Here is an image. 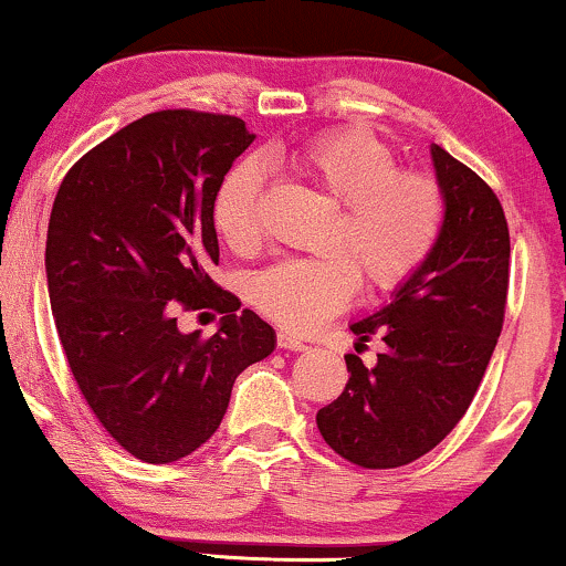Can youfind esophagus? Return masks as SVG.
I'll use <instances>...</instances> for the list:
<instances>
[{
  "label": "esophagus",
  "instance_id": "obj_1",
  "mask_svg": "<svg viewBox=\"0 0 566 566\" xmlns=\"http://www.w3.org/2000/svg\"><path fill=\"white\" fill-rule=\"evenodd\" d=\"M276 346L284 348V350H305V348H308L301 340V337H295L292 333H287V329H279V333H276Z\"/></svg>",
  "mask_w": 566,
  "mask_h": 566
}]
</instances>
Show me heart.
<instances>
[{
    "label": "heart",
    "mask_w": 566,
    "mask_h": 566,
    "mask_svg": "<svg viewBox=\"0 0 566 566\" xmlns=\"http://www.w3.org/2000/svg\"><path fill=\"white\" fill-rule=\"evenodd\" d=\"M287 161L343 205L329 244L347 255L290 258L269 265L252 276L250 301L292 333H308L354 301L359 274L369 290L405 284L437 247L444 197L428 175L399 170L394 148L367 129L316 135ZM261 188L255 161H239L218 188L212 220L231 250L244 252L258 242Z\"/></svg>",
    "instance_id": "heart-1"
}]
</instances>
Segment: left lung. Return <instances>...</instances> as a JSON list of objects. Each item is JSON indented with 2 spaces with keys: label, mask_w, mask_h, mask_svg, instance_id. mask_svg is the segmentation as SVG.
Segmentation results:
<instances>
[{
  "label": "left lung",
  "mask_w": 566,
  "mask_h": 566,
  "mask_svg": "<svg viewBox=\"0 0 566 566\" xmlns=\"http://www.w3.org/2000/svg\"><path fill=\"white\" fill-rule=\"evenodd\" d=\"M444 223L426 263L391 301L350 322L356 346L386 343L378 365L346 356L348 382L316 426L361 469H399L431 452L473 401L497 346L509 295L511 239L503 207L471 167L431 146Z\"/></svg>",
  "instance_id": "8db88e82"
}]
</instances>
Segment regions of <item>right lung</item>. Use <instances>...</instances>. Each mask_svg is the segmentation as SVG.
Wrapping results in <instances>:
<instances>
[{"label": "right lung", "mask_w": 566, "mask_h": 566, "mask_svg": "<svg viewBox=\"0 0 566 566\" xmlns=\"http://www.w3.org/2000/svg\"><path fill=\"white\" fill-rule=\"evenodd\" d=\"M252 140L237 116L154 112L57 188L44 247L57 337L95 418L146 463L199 450L237 375L276 346L274 327L207 274L220 255L216 193ZM178 307L220 310L219 333L180 334Z\"/></svg>", "instance_id": "obj_1"}]
</instances>
